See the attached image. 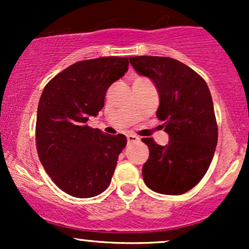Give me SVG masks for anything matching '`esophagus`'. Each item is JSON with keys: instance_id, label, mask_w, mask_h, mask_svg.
<instances>
[{"instance_id": "obj_1", "label": "esophagus", "mask_w": 249, "mask_h": 249, "mask_svg": "<svg viewBox=\"0 0 249 249\" xmlns=\"http://www.w3.org/2000/svg\"><path fill=\"white\" fill-rule=\"evenodd\" d=\"M139 141V137L136 134H127V142H136Z\"/></svg>"}]
</instances>
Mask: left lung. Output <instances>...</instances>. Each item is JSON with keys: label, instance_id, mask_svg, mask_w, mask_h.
<instances>
[{"label": "left lung", "instance_id": "1", "mask_svg": "<svg viewBox=\"0 0 249 249\" xmlns=\"http://www.w3.org/2000/svg\"><path fill=\"white\" fill-rule=\"evenodd\" d=\"M139 75L147 76L160 97L157 117L170 136L166 146L142 138L150 156L142 166L148 188L179 196L199 184L212 162L218 125L212 96L201 76L184 63L160 56L128 57Z\"/></svg>", "mask_w": 249, "mask_h": 249}]
</instances>
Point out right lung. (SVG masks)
I'll use <instances>...</instances> for the list:
<instances>
[{
    "label": "right lung",
    "instance_id": "obj_1",
    "mask_svg": "<svg viewBox=\"0 0 249 249\" xmlns=\"http://www.w3.org/2000/svg\"><path fill=\"white\" fill-rule=\"evenodd\" d=\"M127 67V57L77 62L43 90L37 108V153L51 180L70 196L91 198L110 185L126 137L104 134L87 122L98 115L107 89Z\"/></svg>",
    "mask_w": 249,
    "mask_h": 249
}]
</instances>
